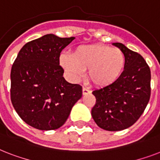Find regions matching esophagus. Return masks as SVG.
Returning <instances> with one entry per match:
<instances>
[{"mask_svg":"<svg viewBox=\"0 0 160 160\" xmlns=\"http://www.w3.org/2000/svg\"><path fill=\"white\" fill-rule=\"evenodd\" d=\"M91 92V90L90 89H88V88H85V87H83L82 89V93L83 95H86V94H89V93Z\"/></svg>","mask_w":160,"mask_h":160,"instance_id":"1","label":"esophagus"}]
</instances>
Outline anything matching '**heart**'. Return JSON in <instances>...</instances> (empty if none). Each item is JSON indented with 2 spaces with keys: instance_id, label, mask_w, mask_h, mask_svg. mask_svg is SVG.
Here are the masks:
<instances>
[{
  "instance_id": "b5f03b06",
  "label": "heart",
  "mask_w": 160,
  "mask_h": 160,
  "mask_svg": "<svg viewBox=\"0 0 160 160\" xmlns=\"http://www.w3.org/2000/svg\"><path fill=\"white\" fill-rule=\"evenodd\" d=\"M60 63L69 75L78 80L84 70L87 77L97 87H105L116 81L125 67V55L118 48L103 44L80 46L72 55H62Z\"/></svg>"
}]
</instances>
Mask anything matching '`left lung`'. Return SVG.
Wrapping results in <instances>:
<instances>
[{"mask_svg": "<svg viewBox=\"0 0 160 160\" xmlns=\"http://www.w3.org/2000/svg\"><path fill=\"white\" fill-rule=\"evenodd\" d=\"M125 55V67L111 85L95 90L91 115L98 126L108 131L129 128L139 119L149 101L151 73L145 60L121 43H114Z\"/></svg>", "mask_w": 160, "mask_h": 160, "instance_id": "1", "label": "left lung"}]
</instances>
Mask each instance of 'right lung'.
Returning <instances> with one entry per match:
<instances>
[{
    "label": "right lung",
    "mask_w": 160,
    "mask_h": 160,
    "mask_svg": "<svg viewBox=\"0 0 160 160\" xmlns=\"http://www.w3.org/2000/svg\"><path fill=\"white\" fill-rule=\"evenodd\" d=\"M75 37L48 34L26 43L11 72V100L26 124L52 130L65 124L72 107L82 96V86L63 77L60 52Z\"/></svg>",
    "instance_id": "1"
}]
</instances>
